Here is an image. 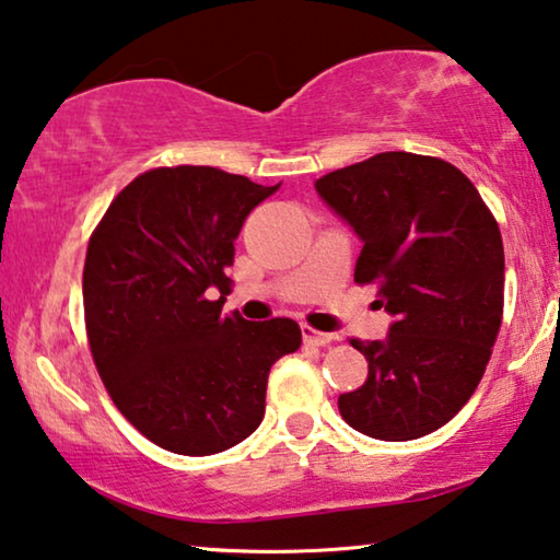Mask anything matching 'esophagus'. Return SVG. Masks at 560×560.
Returning <instances> with one entry per match:
<instances>
[{
	"label": "esophagus",
	"instance_id": "34e87169",
	"mask_svg": "<svg viewBox=\"0 0 560 560\" xmlns=\"http://www.w3.org/2000/svg\"><path fill=\"white\" fill-rule=\"evenodd\" d=\"M302 337H304V345H308V347H327L334 339H337L334 334L316 331L312 327H302Z\"/></svg>",
	"mask_w": 560,
	"mask_h": 560
}]
</instances>
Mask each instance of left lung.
<instances>
[{
    "label": "left lung",
    "instance_id": "1",
    "mask_svg": "<svg viewBox=\"0 0 560 560\" xmlns=\"http://www.w3.org/2000/svg\"><path fill=\"white\" fill-rule=\"evenodd\" d=\"M362 241L357 283H377L395 322L352 341L370 374L339 395L347 424L374 440L430 435L482 380L503 319L500 229L470 180L440 158L380 153L314 183Z\"/></svg>",
    "mask_w": 560,
    "mask_h": 560
}]
</instances>
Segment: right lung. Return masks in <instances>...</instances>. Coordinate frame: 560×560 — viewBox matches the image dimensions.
<instances>
[{"mask_svg":"<svg viewBox=\"0 0 560 560\" xmlns=\"http://www.w3.org/2000/svg\"><path fill=\"white\" fill-rule=\"evenodd\" d=\"M279 186L208 165L155 168L120 190L90 238L93 360L115 407L158 447L203 457L238 445L264 420L271 364L302 345L291 319L221 314L233 244Z\"/></svg>","mask_w":560,"mask_h":560,"instance_id":"1","label":"right lung"}]
</instances>
